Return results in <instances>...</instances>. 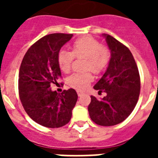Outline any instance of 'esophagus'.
<instances>
[{"label": "esophagus", "mask_w": 158, "mask_h": 158, "mask_svg": "<svg viewBox=\"0 0 158 158\" xmlns=\"http://www.w3.org/2000/svg\"><path fill=\"white\" fill-rule=\"evenodd\" d=\"M77 95H78V96H82V95L84 94V93L82 91H81V90H77Z\"/></svg>", "instance_id": "esophagus-1"}]
</instances>
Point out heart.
Here are the masks:
<instances>
[{
  "mask_svg": "<svg viewBox=\"0 0 158 158\" xmlns=\"http://www.w3.org/2000/svg\"><path fill=\"white\" fill-rule=\"evenodd\" d=\"M72 51H62L58 53V62L63 73L71 71L74 58H85V70H91L95 73L104 71L109 63L111 52L107 47L102 46L98 40L90 36L79 38L71 46ZM93 77L91 73H74L68 78V85L74 89L83 90L91 83Z\"/></svg>",
  "mask_w": 158,
  "mask_h": 158,
  "instance_id": "1",
  "label": "heart"
}]
</instances>
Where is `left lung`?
Instances as JSON below:
<instances>
[{"instance_id": "left-lung-1", "label": "left lung", "mask_w": 158, "mask_h": 158, "mask_svg": "<svg viewBox=\"0 0 158 158\" xmlns=\"http://www.w3.org/2000/svg\"><path fill=\"white\" fill-rule=\"evenodd\" d=\"M103 35L111 51V58L107 70L93 88L107 95L102 99L91 96L88 110L95 123L109 127L120 123L133 111L141 83L139 69L129 49L112 36Z\"/></svg>"}]
</instances>
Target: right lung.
<instances>
[{"mask_svg":"<svg viewBox=\"0 0 158 158\" xmlns=\"http://www.w3.org/2000/svg\"><path fill=\"white\" fill-rule=\"evenodd\" d=\"M73 34H50L33 44L23 58L19 72V95L25 111L37 123L49 128L67 124L77 100L73 89L61 94L51 84L62 77L58 56Z\"/></svg>","mask_w":158,"mask_h":158,"instance_id":"add662e5","label":"right lung"}]
</instances>
